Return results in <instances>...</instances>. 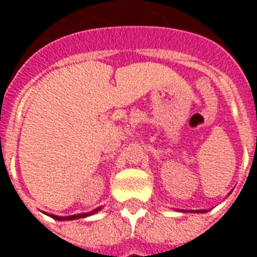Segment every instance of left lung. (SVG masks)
Masks as SVG:
<instances>
[{
  "label": "left lung",
  "instance_id": "1",
  "mask_svg": "<svg viewBox=\"0 0 257 257\" xmlns=\"http://www.w3.org/2000/svg\"><path fill=\"white\" fill-rule=\"evenodd\" d=\"M203 212H204V211H203Z\"/></svg>",
  "mask_w": 257,
  "mask_h": 257
}]
</instances>
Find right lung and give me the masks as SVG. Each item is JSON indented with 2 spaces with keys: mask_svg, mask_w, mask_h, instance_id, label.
Returning <instances> with one entry per match:
<instances>
[{
  "mask_svg": "<svg viewBox=\"0 0 257 257\" xmlns=\"http://www.w3.org/2000/svg\"><path fill=\"white\" fill-rule=\"evenodd\" d=\"M100 209V208H97V209H94L93 212H90V213H80V215H74V216H68V217H60V216H54V215H49L52 216L54 220H74V219H81V217H86V216L92 215V213H94V212H97Z\"/></svg>",
  "mask_w": 257,
  "mask_h": 257,
  "instance_id": "add662e5",
  "label": "right lung"
}]
</instances>
